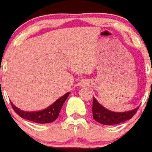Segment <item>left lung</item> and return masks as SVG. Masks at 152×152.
I'll use <instances>...</instances> for the list:
<instances>
[{
    "mask_svg": "<svg viewBox=\"0 0 152 152\" xmlns=\"http://www.w3.org/2000/svg\"><path fill=\"white\" fill-rule=\"evenodd\" d=\"M139 106L132 111L126 112H114L103 107L93 97L92 114L93 118L100 124L103 125L112 126L125 122L132 118V117L137 112Z\"/></svg>",
    "mask_w": 152,
    "mask_h": 152,
    "instance_id": "obj_1",
    "label": "left lung"
}]
</instances>
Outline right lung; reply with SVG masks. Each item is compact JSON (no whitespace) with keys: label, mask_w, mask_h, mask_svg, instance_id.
<instances>
[{"label":"right lung","mask_w":152,"mask_h":152,"mask_svg":"<svg viewBox=\"0 0 152 152\" xmlns=\"http://www.w3.org/2000/svg\"><path fill=\"white\" fill-rule=\"evenodd\" d=\"M69 94V92L66 93L46 109L38 111V112H24V111L18 109L16 106L13 105L12 103H11V105L15 112L23 119L37 123V124H49V123L55 121L58 118L61 108L64 103H65Z\"/></svg>","instance_id":"1"}]
</instances>
